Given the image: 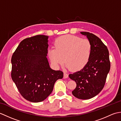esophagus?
I'll return each instance as SVG.
<instances>
[{
    "instance_id": "esophagus-1",
    "label": "esophagus",
    "mask_w": 121,
    "mask_h": 121,
    "mask_svg": "<svg viewBox=\"0 0 121 121\" xmlns=\"http://www.w3.org/2000/svg\"><path fill=\"white\" fill-rule=\"evenodd\" d=\"M68 76H69V75H68V74L67 73H66V72H64V74H63V78H68Z\"/></svg>"
}]
</instances>
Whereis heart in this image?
<instances>
[{
	"instance_id": "heart-1",
	"label": "heart",
	"mask_w": 121,
	"mask_h": 121,
	"mask_svg": "<svg viewBox=\"0 0 121 121\" xmlns=\"http://www.w3.org/2000/svg\"><path fill=\"white\" fill-rule=\"evenodd\" d=\"M91 52V45L89 40L66 35L55 40V48L49 49L48 55L55 67L58 68L65 59V68L76 71L86 65Z\"/></svg>"
}]
</instances>
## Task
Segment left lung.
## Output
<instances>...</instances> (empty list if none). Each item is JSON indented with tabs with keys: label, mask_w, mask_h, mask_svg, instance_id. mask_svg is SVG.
I'll return each instance as SVG.
<instances>
[{
	"label": "left lung",
	"mask_w": 121,
	"mask_h": 121,
	"mask_svg": "<svg viewBox=\"0 0 121 121\" xmlns=\"http://www.w3.org/2000/svg\"><path fill=\"white\" fill-rule=\"evenodd\" d=\"M91 45L90 58L80 71L69 74V78L76 83L72 92L74 96L80 99H89L102 91L110 69L109 51L107 46L96 35L82 32Z\"/></svg>",
	"instance_id": "1"
}]
</instances>
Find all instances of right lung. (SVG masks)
<instances>
[{
  "mask_svg": "<svg viewBox=\"0 0 121 121\" xmlns=\"http://www.w3.org/2000/svg\"><path fill=\"white\" fill-rule=\"evenodd\" d=\"M49 36L38 35L23 40L11 58V78L20 93L32 102L45 100L54 84L63 77L61 71L52 70L47 58Z\"/></svg>",
  "mask_w": 121,
  "mask_h": 121,
  "instance_id": "add662e5",
  "label": "right lung"
}]
</instances>
